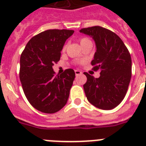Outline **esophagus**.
I'll return each instance as SVG.
<instances>
[{"mask_svg": "<svg viewBox=\"0 0 146 146\" xmlns=\"http://www.w3.org/2000/svg\"><path fill=\"white\" fill-rule=\"evenodd\" d=\"M74 72H75L76 75H79V74H82V72H81L80 71H78V70H75L74 71Z\"/></svg>", "mask_w": 146, "mask_h": 146, "instance_id": "esophagus-1", "label": "esophagus"}]
</instances>
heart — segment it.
I'll return each mask as SVG.
<instances>
[{
    "label": "heart",
    "instance_id": "1",
    "mask_svg": "<svg viewBox=\"0 0 146 146\" xmlns=\"http://www.w3.org/2000/svg\"><path fill=\"white\" fill-rule=\"evenodd\" d=\"M79 41H80V43L81 46L86 44H87V43H89V42H91V40L88 39V38H86V37H82V38H80ZM65 49H66V46H64V47H63V50H65Z\"/></svg>",
    "mask_w": 146,
    "mask_h": 146
}]
</instances>
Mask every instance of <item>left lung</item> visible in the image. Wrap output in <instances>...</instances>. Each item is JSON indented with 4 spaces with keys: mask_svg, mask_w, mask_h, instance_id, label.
<instances>
[{
    "mask_svg": "<svg viewBox=\"0 0 146 146\" xmlns=\"http://www.w3.org/2000/svg\"><path fill=\"white\" fill-rule=\"evenodd\" d=\"M80 31L95 41L92 70L100 71L99 78L84 72L87 81L83 88L87 99L99 109H113L122 102L128 90L131 77L129 52L118 35L107 28L93 26Z\"/></svg>",
    "mask_w": 146,
    "mask_h": 146,
    "instance_id": "obj_1",
    "label": "left lung"
}]
</instances>
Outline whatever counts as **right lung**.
<instances>
[{"label": "right lung", "mask_w": 146, "mask_h": 146, "mask_svg": "<svg viewBox=\"0 0 146 146\" xmlns=\"http://www.w3.org/2000/svg\"><path fill=\"white\" fill-rule=\"evenodd\" d=\"M73 30L50 29L30 39L20 56V79L28 101L35 109L55 113L66 105L75 77L72 69L55 74L52 66Z\"/></svg>", "instance_id": "right-lung-1"}]
</instances>
